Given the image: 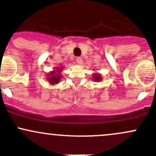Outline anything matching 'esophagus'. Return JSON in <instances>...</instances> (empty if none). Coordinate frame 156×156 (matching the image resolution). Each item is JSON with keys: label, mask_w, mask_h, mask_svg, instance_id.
Listing matches in <instances>:
<instances>
[{"label": "esophagus", "mask_w": 156, "mask_h": 156, "mask_svg": "<svg viewBox=\"0 0 156 156\" xmlns=\"http://www.w3.org/2000/svg\"><path fill=\"white\" fill-rule=\"evenodd\" d=\"M76 62H77V63H78V64H81L82 63V59H81V57H77L76 58Z\"/></svg>", "instance_id": "34e87169"}]
</instances>
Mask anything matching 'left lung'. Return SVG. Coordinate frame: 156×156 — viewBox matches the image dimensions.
Segmentation results:
<instances>
[{"label":"left lung","instance_id":"8db88e82","mask_svg":"<svg viewBox=\"0 0 156 156\" xmlns=\"http://www.w3.org/2000/svg\"><path fill=\"white\" fill-rule=\"evenodd\" d=\"M100 75H94V81H100V79H101V78H100Z\"/></svg>","mask_w":156,"mask_h":156}]
</instances>
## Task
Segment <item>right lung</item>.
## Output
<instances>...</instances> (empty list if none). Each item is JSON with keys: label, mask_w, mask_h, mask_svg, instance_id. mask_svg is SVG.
<instances>
[{"label": "right lung", "mask_w": 156, "mask_h": 156, "mask_svg": "<svg viewBox=\"0 0 156 156\" xmlns=\"http://www.w3.org/2000/svg\"><path fill=\"white\" fill-rule=\"evenodd\" d=\"M55 70L56 71H53V72H50V75H51V76L49 77V78H48V81H50V82L53 84L59 83V81L60 80V75H59V74H60L61 70H62V68H60V69L57 68V69H55ZM55 72H57L58 73H55Z\"/></svg>", "instance_id": "add662e5"}]
</instances>
